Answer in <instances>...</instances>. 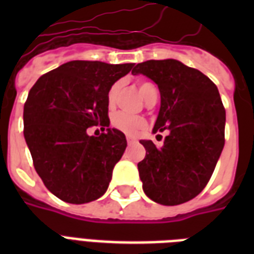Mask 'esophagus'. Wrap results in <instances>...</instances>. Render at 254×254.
<instances>
[{
	"label": "esophagus",
	"instance_id": "esophagus-1",
	"mask_svg": "<svg viewBox=\"0 0 254 254\" xmlns=\"http://www.w3.org/2000/svg\"><path fill=\"white\" fill-rule=\"evenodd\" d=\"M127 143H134V142H137V138H135V137H133V135H127Z\"/></svg>",
	"mask_w": 254,
	"mask_h": 254
}]
</instances>
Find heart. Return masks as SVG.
I'll return each mask as SVG.
<instances>
[{"label": "heart", "instance_id": "heart-1", "mask_svg": "<svg viewBox=\"0 0 254 254\" xmlns=\"http://www.w3.org/2000/svg\"><path fill=\"white\" fill-rule=\"evenodd\" d=\"M138 89L141 92V95L145 97V100L153 93L157 92V88L153 83L147 80H138L137 81ZM121 89V81H117L115 84L109 88V91L107 93V104L108 108H113L116 104V99L119 96V92ZM112 127L117 129V130L123 131L125 134H137L139 130H142L143 127H146V120L141 117V116H134L125 113V112H117L112 116L111 120Z\"/></svg>", "mask_w": 254, "mask_h": 254}]
</instances>
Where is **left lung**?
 Instances as JSON below:
<instances>
[{"instance_id":"left-lung-1","label":"left lung","mask_w":254,"mask_h":254,"mask_svg":"<svg viewBox=\"0 0 254 254\" xmlns=\"http://www.w3.org/2000/svg\"><path fill=\"white\" fill-rule=\"evenodd\" d=\"M131 73L158 85L161 108L153 133L169 130L162 147L139 141L146 149L138 163L143 192L163 205L186 203L208 183L224 147L225 109L217 87L175 59L143 62Z\"/></svg>"}]
</instances>
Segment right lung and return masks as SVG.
<instances>
[{
	"instance_id": "1",
	"label": "right lung",
	"mask_w": 254,
	"mask_h": 254,
	"mask_svg": "<svg viewBox=\"0 0 254 254\" xmlns=\"http://www.w3.org/2000/svg\"><path fill=\"white\" fill-rule=\"evenodd\" d=\"M133 65L72 61L30 89L23 108L26 143L38 175L62 200L83 204L107 191L127 147L123 131L109 127L107 93ZM99 123L106 131L88 135L87 127Z\"/></svg>"
}]
</instances>
